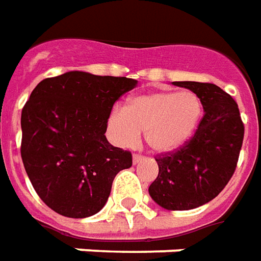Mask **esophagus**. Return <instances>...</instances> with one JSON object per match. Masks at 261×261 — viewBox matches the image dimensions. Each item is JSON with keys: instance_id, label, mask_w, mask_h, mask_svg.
<instances>
[{"instance_id": "esophagus-1", "label": "esophagus", "mask_w": 261, "mask_h": 261, "mask_svg": "<svg viewBox=\"0 0 261 261\" xmlns=\"http://www.w3.org/2000/svg\"><path fill=\"white\" fill-rule=\"evenodd\" d=\"M143 160V155H138V154H134V155H133V162H134V164H138V162H141Z\"/></svg>"}]
</instances>
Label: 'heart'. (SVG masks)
<instances>
[{"instance_id": "b5f03b06", "label": "heart", "mask_w": 261, "mask_h": 261, "mask_svg": "<svg viewBox=\"0 0 261 261\" xmlns=\"http://www.w3.org/2000/svg\"><path fill=\"white\" fill-rule=\"evenodd\" d=\"M203 107L192 92H151L133 96L124 110L114 109L107 130L118 147H133L144 131L145 143L155 154H169L194 137Z\"/></svg>"}]
</instances>
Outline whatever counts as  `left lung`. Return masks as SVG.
Instances as JSON below:
<instances>
[{
  "mask_svg": "<svg viewBox=\"0 0 261 261\" xmlns=\"http://www.w3.org/2000/svg\"><path fill=\"white\" fill-rule=\"evenodd\" d=\"M199 97L203 107L194 137L184 147L156 156L158 176L149 196L168 211H188L216 198L230 181L243 144L238 103L212 83L174 82Z\"/></svg>",
  "mask_w": 261,
  "mask_h": 261,
  "instance_id": "left-lung-1",
  "label": "left lung"
}]
</instances>
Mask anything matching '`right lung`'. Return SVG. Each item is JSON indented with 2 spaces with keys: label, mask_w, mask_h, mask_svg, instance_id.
I'll use <instances>...</instances> for the list:
<instances>
[{
  "label": "right lung",
  "mask_w": 261,
  "mask_h": 261,
  "mask_svg": "<svg viewBox=\"0 0 261 261\" xmlns=\"http://www.w3.org/2000/svg\"><path fill=\"white\" fill-rule=\"evenodd\" d=\"M137 80L67 72L43 79L21 114V156L32 187L52 211L82 219L105 206L130 151L107 141L113 105Z\"/></svg>",
  "instance_id": "1"
}]
</instances>
